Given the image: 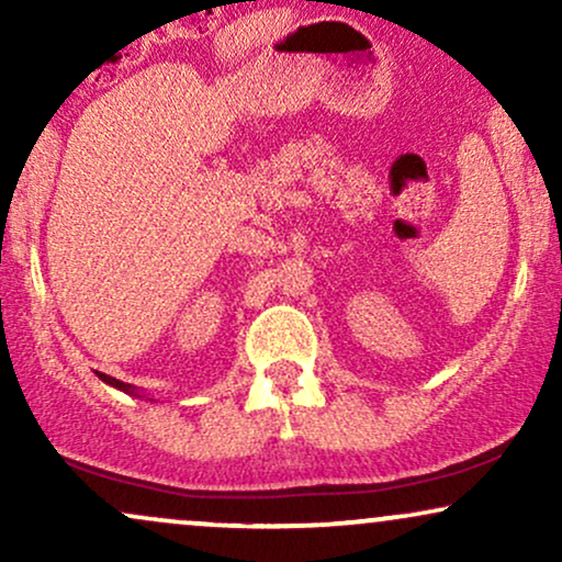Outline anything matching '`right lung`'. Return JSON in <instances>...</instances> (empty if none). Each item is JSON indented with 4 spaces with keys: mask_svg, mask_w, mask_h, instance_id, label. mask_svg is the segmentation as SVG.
I'll list each match as a JSON object with an SVG mask.
<instances>
[{
    "mask_svg": "<svg viewBox=\"0 0 562 562\" xmlns=\"http://www.w3.org/2000/svg\"><path fill=\"white\" fill-rule=\"evenodd\" d=\"M97 375H100V380H105L108 385H113V389H121V391H128V393H132V385H128V383H121V380H115V378H111V375H105V372H97Z\"/></svg>",
    "mask_w": 562,
    "mask_h": 562,
    "instance_id": "right-lung-1",
    "label": "right lung"
}]
</instances>
